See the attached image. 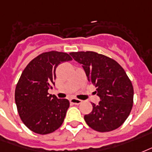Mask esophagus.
<instances>
[{
  "label": "esophagus",
  "instance_id": "34e87169",
  "mask_svg": "<svg viewBox=\"0 0 152 152\" xmlns=\"http://www.w3.org/2000/svg\"><path fill=\"white\" fill-rule=\"evenodd\" d=\"M70 102L73 104H79L82 103V101L79 99H77V98H71L70 100Z\"/></svg>",
  "mask_w": 152,
  "mask_h": 152
}]
</instances>
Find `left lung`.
<instances>
[{
	"mask_svg": "<svg viewBox=\"0 0 152 152\" xmlns=\"http://www.w3.org/2000/svg\"><path fill=\"white\" fill-rule=\"evenodd\" d=\"M82 65L90 84L97 87L99 104L85 115L86 124L95 131L105 132L124 124L133 105V86L126 72L116 61L94 51L71 52Z\"/></svg>",
	"mask_w": 152,
	"mask_h": 152,
	"instance_id": "left-lung-1",
	"label": "left lung"
}]
</instances>
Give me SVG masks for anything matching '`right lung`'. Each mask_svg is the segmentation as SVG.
<instances>
[{
    "instance_id": "add662e5",
    "label": "right lung",
    "mask_w": 152,
    "mask_h": 152,
    "mask_svg": "<svg viewBox=\"0 0 152 152\" xmlns=\"http://www.w3.org/2000/svg\"><path fill=\"white\" fill-rule=\"evenodd\" d=\"M70 60L66 53L51 50L36 56L23 70L16 84L15 102L21 121L31 131L45 135L63 124L70 102L48 91L55 84L58 66Z\"/></svg>"
}]
</instances>
